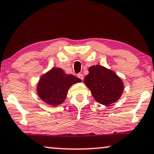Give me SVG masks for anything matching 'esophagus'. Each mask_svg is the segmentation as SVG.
I'll return each mask as SVG.
<instances>
[{"mask_svg":"<svg viewBox=\"0 0 154 154\" xmlns=\"http://www.w3.org/2000/svg\"><path fill=\"white\" fill-rule=\"evenodd\" d=\"M77 77H78V78H79L80 79H82V80H83V79H84V75H82V74L79 73V74H78V75H77Z\"/></svg>","mask_w":154,"mask_h":154,"instance_id":"1","label":"esophagus"}]
</instances>
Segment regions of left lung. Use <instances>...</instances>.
Returning <instances> with one entry per match:
<instances>
[{
	"instance_id": "1",
	"label": "left lung",
	"mask_w": 154,
	"mask_h": 154,
	"mask_svg": "<svg viewBox=\"0 0 154 154\" xmlns=\"http://www.w3.org/2000/svg\"><path fill=\"white\" fill-rule=\"evenodd\" d=\"M84 82L94 100L105 106L116 102L123 93V81L114 71L102 65L89 67Z\"/></svg>"
}]
</instances>
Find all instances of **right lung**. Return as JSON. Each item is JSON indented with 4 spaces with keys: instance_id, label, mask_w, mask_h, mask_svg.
<instances>
[{
    "instance_id": "1",
    "label": "right lung",
    "mask_w": 154,
    "mask_h": 154,
    "mask_svg": "<svg viewBox=\"0 0 154 154\" xmlns=\"http://www.w3.org/2000/svg\"><path fill=\"white\" fill-rule=\"evenodd\" d=\"M82 80L72 75H67L63 69L53 67L40 77L37 92L46 104L58 106L65 102L69 87Z\"/></svg>"
}]
</instances>
